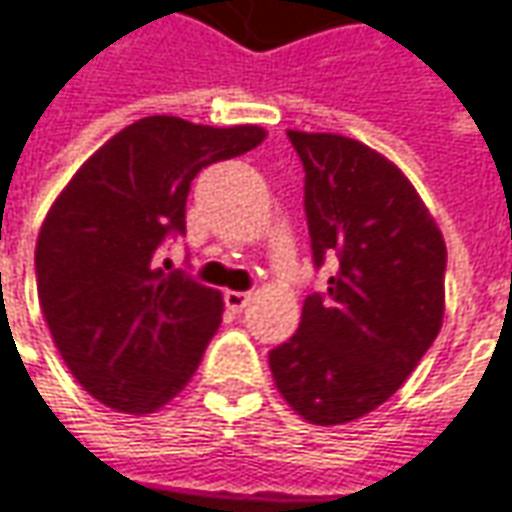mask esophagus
<instances>
[{"label":"esophagus","mask_w":512,"mask_h":512,"mask_svg":"<svg viewBox=\"0 0 512 512\" xmlns=\"http://www.w3.org/2000/svg\"><path fill=\"white\" fill-rule=\"evenodd\" d=\"M247 302H250V294H244V291H224V305L230 311H242Z\"/></svg>","instance_id":"esophagus-1"}]
</instances>
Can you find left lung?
<instances>
[{"mask_svg": "<svg viewBox=\"0 0 512 512\" xmlns=\"http://www.w3.org/2000/svg\"><path fill=\"white\" fill-rule=\"evenodd\" d=\"M305 169L314 265L337 259L325 294H311L288 343L268 354L296 415L337 426L386 403L435 343L444 322L447 244L409 178L366 143L294 132Z\"/></svg>", "mask_w": 512, "mask_h": 512, "instance_id": "1", "label": "left lung"}]
</instances>
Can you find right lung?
Returning a JSON list of instances; mask_svg holds the SVG:
<instances>
[{
    "mask_svg": "<svg viewBox=\"0 0 512 512\" xmlns=\"http://www.w3.org/2000/svg\"><path fill=\"white\" fill-rule=\"evenodd\" d=\"M262 141V126L143 117L51 204L34 259L39 305L68 371L100 403L149 415L190 383L224 302L190 273H167L158 250L187 227L192 178Z\"/></svg>",
    "mask_w": 512,
    "mask_h": 512,
    "instance_id": "right-lung-1",
    "label": "right lung"
}]
</instances>
